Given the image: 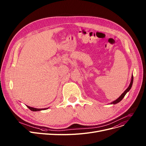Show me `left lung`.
<instances>
[{
	"instance_id": "left-lung-1",
	"label": "left lung",
	"mask_w": 146,
	"mask_h": 146,
	"mask_svg": "<svg viewBox=\"0 0 146 146\" xmlns=\"http://www.w3.org/2000/svg\"><path fill=\"white\" fill-rule=\"evenodd\" d=\"M133 76H132V77H131V82H130V84H129V86L128 87V88L123 93H122V94H121V95L117 99H116L115 101H113V102H112V103H111L112 104H117V103H118V102H119L122 99H123V98L125 96V95H126V94L130 90V89L131 88V86H132V85H133Z\"/></svg>"
}]
</instances>
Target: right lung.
<instances>
[{
    "label": "right lung",
    "instance_id": "add662e5",
    "mask_svg": "<svg viewBox=\"0 0 146 146\" xmlns=\"http://www.w3.org/2000/svg\"><path fill=\"white\" fill-rule=\"evenodd\" d=\"M28 108L31 110V111H41V110H47L48 108H44V109H38V108H33V107H30L27 106Z\"/></svg>",
    "mask_w": 146,
    "mask_h": 146
}]
</instances>
